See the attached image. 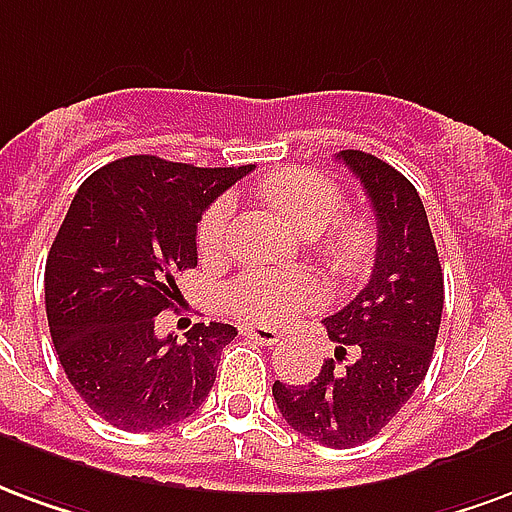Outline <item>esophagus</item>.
I'll use <instances>...</instances> for the list:
<instances>
[{
  "instance_id": "1",
  "label": "esophagus",
  "mask_w": 512,
  "mask_h": 512,
  "mask_svg": "<svg viewBox=\"0 0 512 512\" xmlns=\"http://www.w3.org/2000/svg\"><path fill=\"white\" fill-rule=\"evenodd\" d=\"M242 335H248L261 346H275L281 341V333L275 327H261V324H242Z\"/></svg>"
}]
</instances>
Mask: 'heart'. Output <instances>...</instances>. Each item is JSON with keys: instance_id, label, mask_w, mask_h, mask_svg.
Returning <instances> with one entry per match:
<instances>
[{"instance_id": "b5f03b06", "label": "heart", "mask_w": 512, "mask_h": 512, "mask_svg": "<svg viewBox=\"0 0 512 512\" xmlns=\"http://www.w3.org/2000/svg\"><path fill=\"white\" fill-rule=\"evenodd\" d=\"M259 199L302 237H313L316 259L333 275H354L371 259L376 229L365 215L343 212V193L333 179L302 169L272 171L256 185ZM231 229L229 201H218L199 220V253L204 259L226 251ZM322 297L319 283L305 272L251 270L240 275L226 292L237 316L253 322L278 324L308 311Z\"/></svg>"}]
</instances>
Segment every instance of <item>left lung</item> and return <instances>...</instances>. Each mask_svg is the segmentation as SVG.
<instances>
[{
	"mask_svg": "<svg viewBox=\"0 0 512 512\" xmlns=\"http://www.w3.org/2000/svg\"><path fill=\"white\" fill-rule=\"evenodd\" d=\"M376 215L371 281L349 305L324 319L335 360H324L313 382H275L283 420L319 445H363L401 412L431 365L442 324L445 278L434 234L417 190L390 163L360 152H338ZM353 360H348V354Z\"/></svg>",
	"mask_w": 512,
	"mask_h": 512,
	"instance_id": "8db88e82",
	"label": "left lung"
}]
</instances>
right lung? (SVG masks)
Instances as JSON below:
<instances>
[{
	"mask_svg": "<svg viewBox=\"0 0 512 512\" xmlns=\"http://www.w3.org/2000/svg\"><path fill=\"white\" fill-rule=\"evenodd\" d=\"M253 166L199 169L130 155L78 188L46 261V313L59 363L84 404L122 431H155L196 412L237 327L196 324L160 338L196 267L201 212Z\"/></svg>",
	"mask_w": 512,
	"mask_h": 512,
	"instance_id": "1",
	"label": "right lung"
}]
</instances>
